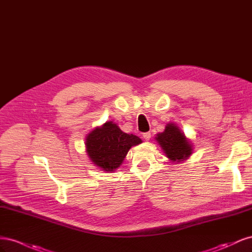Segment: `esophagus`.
Returning a JSON list of instances; mask_svg holds the SVG:
<instances>
[{"label":"esophagus","mask_w":252,"mask_h":252,"mask_svg":"<svg viewBox=\"0 0 252 252\" xmlns=\"http://www.w3.org/2000/svg\"><path fill=\"white\" fill-rule=\"evenodd\" d=\"M143 138L145 141H149L150 138H151V133L150 132H145L143 133Z\"/></svg>","instance_id":"esophagus-1"}]
</instances>
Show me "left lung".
<instances>
[{
	"mask_svg": "<svg viewBox=\"0 0 252 252\" xmlns=\"http://www.w3.org/2000/svg\"><path fill=\"white\" fill-rule=\"evenodd\" d=\"M156 141L163 149L165 156L172 163H181L191 156L192 143L174 123H168L162 133H158Z\"/></svg>",
	"mask_w": 252,
	"mask_h": 252,
	"instance_id": "obj_1",
	"label": "left lung"
}]
</instances>
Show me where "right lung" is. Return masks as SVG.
<instances>
[{
  "label": "right lung",
  "mask_w": 252,
  "mask_h": 252,
  "mask_svg": "<svg viewBox=\"0 0 252 252\" xmlns=\"http://www.w3.org/2000/svg\"><path fill=\"white\" fill-rule=\"evenodd\" d=\"M141 143L139 136L123 132L116 123L109 121L88 133L85 146L94 166L106 172H113L124 162L129 149Z\"/></svg>",
  "instance_id": "add662e5"
}]
</instances>
